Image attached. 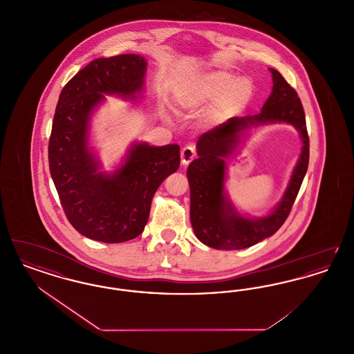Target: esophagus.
<instances>
[{"mask_svg": "<svg viewBox=\"0 0 354 354\" xmlns=\"http://www.w3.org/2000/svg\"><path fill=\"white\" fill-rule=\"evenodd\" d=\"M182 165L183 166H188L194 158L196 156V151H195V147L194 146H185V149L182 150Z\"/></svg>", "mask_w": 354, "mask_h": 354, "instance_id": "1", "label": "esophagus"}]
</instances>
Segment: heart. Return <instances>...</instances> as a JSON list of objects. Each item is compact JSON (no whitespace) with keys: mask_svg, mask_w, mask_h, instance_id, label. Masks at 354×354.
<instances>
[{"mask_svg":"<svg viewBox=\"0 0 354 354\" xmlns=\"http://www.w3.org/2000/svg\"><path fill=\"white\" fill-rule=\"evenodd\" d=\"M254 87L247 77L236 78L228 71H212L195 81L180 84L178 88V104L182 109H196L212 102L207 119L220 124L237 114L252 100Z\"/></svg>","mask_w":354,"mask_h":354,"instance_id":"1","label":"heart"}]
</instances>
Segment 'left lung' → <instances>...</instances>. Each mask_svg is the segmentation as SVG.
Here are the masks:
<instances>
[{
	"label": "left lung",
	"mask_w": 354,
	"mask_h": 354,
	"mask_svg": "<svg viewBox=\"0 0 354 354\" xmlns=\"http://www.w3.org/2000/svg\"><path fill=\"white\" fill-rule=\"evenodd\" d=\"M270 71L273 86L261 113L228 119L203 134L196 143L198 159L187 169L194 232L203 244L215 250H244L276 234L292 209L308 169L309 136L303 104L284 77L274 68ZM270 122L292 124L301 133L304 147L282 201L267 217L247 218L239 215L225 194V159L247 129Z\"/></svg>",
	"instance_id": "obj_1"
}]
</instances>
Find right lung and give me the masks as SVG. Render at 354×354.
Here are the masks:
<instances>
[{"label":"right lung","mask_w":354,"mask_h":354,"mask_svg":"<svg viewBox=\"0 0 354 354\" xmlns=\"http://www.w3.org/2000/svg\"><path fill=\"white\" fill-rule=\"evenodd\" d=\"M146 68L147 61L136 54L91 61L62 88L53 119L49 167L62 208L81 235L102 243L140 235L153 194L180 165L178 145L135 142L119 169L102 172L88 146L90 120L104 95L136 101Z\"/></svg>","instance_id":"add662e5"}]
</instances>
